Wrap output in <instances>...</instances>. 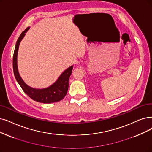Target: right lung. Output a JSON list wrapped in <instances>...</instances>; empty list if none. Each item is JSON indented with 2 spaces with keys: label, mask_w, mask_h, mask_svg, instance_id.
I'll return each mask as SVG.
<instances>
[{
  "label": "right lung",
  "mask_w": 152,
  "mask_h": 152,
  "mask_svg": "<svg viewBox=\"0 0 152 152\" xmlns=\"http://www.w3.org/2000/svg\"><path fill=\"white\" fill-rule=\"evenodd\" d=\"M28 29L29 27H27L22 32L16 42L13 56V70L15 77L23 92L34 101L43 103V104H50V103L58 102L63 99L67 93L69 78L72 74L74 65H72L64 71L57 81L50 87L43 89H36L28 86L22 80L20 76L19 70H18L17 53L20 41L25 36L26 33L28 31Z\"/></svg>",
  "instance_id": "right-lung-1"
}]
</instances>
